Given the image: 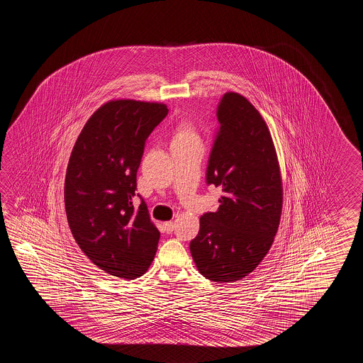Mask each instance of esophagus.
<instances>
[{
  "instance_id": "1",
  "label": "esophagus",
  "mask_w": 363,
  "mask_h": 363,
  "mask_svg": "<svg viewBox=\"0 0 363 363\" xmlns=\"http://www.w3.org/2000/svg\"><path fill=\"white\" fill-rule=\"evenodd\" d=\"M163 228L167 233H171L175 230V223L174 222H166V223H163Z\"/></svg>"
}]
</instances>
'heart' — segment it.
Wrapping results in <instances>:
<instances>
[{
  "mask_svg": "<svg viewBox=\"0 0 363 363\" xmlns=\"http://www.w3.org/2000/svg\"><path fill=\"white\" fill-rule=\"evenodd\" d=\"M193 140H200L193 124L188 121H182L175 128L172 143H184V141H193Z\"/></svg>",
  "mask_w": 363,
  "mask_h": 363,
  "instance_id": "heart-1",
  "label": "heart"
}]
</instances>
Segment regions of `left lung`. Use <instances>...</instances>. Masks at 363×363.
Instances as JSON below:
<instances>
[{
  "label": "left lung",
  "instance_id": "1",
  "mask_svg": "<svg viewBox=\"0 0 363 363\" xmlns=\"http://www.w3.org/2000/svg\"><path fill=\"white\" fill-rule=\"evenodd\" d=\"M219 130L208 158L206 183L222 191L219 208L200 218L191 255L205 278H245L269 253L283 208L278 155L258 110L239 93L218 102Z\"/></svg>",
  "mask_w": 363,
  "mask_h": 363
}]
</instances>
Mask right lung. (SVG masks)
<instances>
[{
    "label": "right lung",
    "instance_id": "right-lung-1",
    "mask_svg": "<svg viewBox=\"0 0 363 363\" xmlns=\"http://www.w3.org/2000/svg\"><path fill=\"white\" fill-rule=\"evenodd\" d=\"M167 113L158 102L108 101L88 119L69 155V230L83 253L108 275L139 278L155 259L160 231L144 200L135 205L133 199L145 141Z\"/></svg>",
    "mask_w": 363,
    "mask_h": 363
}]
</instances>
